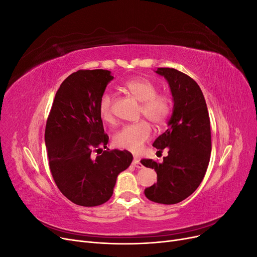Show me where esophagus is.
<instances>
[{
    "label": "esophagus",
    "instance_id": "1",
    "mask_svg": "<svg viewBox=\"0 0 257 257\" xmlns=\"http://www.w3.org/2000/svg\"><path fill=\"white\" fill-rule=\"evenodd\" d=\"M132 165L135 166L136 168H143V164H142L141 161H139L137 158H134L133 162H132Z\"/></svg>",
    "mask_w": 257,
    "mask_h": 257
}]
</instances>
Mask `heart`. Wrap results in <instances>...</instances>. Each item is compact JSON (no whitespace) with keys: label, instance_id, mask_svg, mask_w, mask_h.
<instances>
[{"label":"heart","instance_id":"b5f03b06","mask_svg":"<svg viewBox=\"0 0 257 257\" xmlns=\"http://www.w3.org/2000/svg\"><path fill=\"white\" fill-rule=\"evenodd\" d=\"M131 95L142 102L141 113L155 125L165 123L172 113V100L166 95L158 93V87L153 81L144 77H136L123 84ZM113 97L111 93L104 92L98 100V112L105 122H112ZM151 137V127L146 121L124 125L113 136L114 145L121 149L137 153L144 144Z\"/></svg>","mask_w":257,"mask_h":257}]
</instances>
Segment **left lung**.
Wrapping results in <instances>:
<instances>
[{"instance_id": "1", "label": "left lung", "mask_w": 257, "mask_h": 257, "mask_svg": "<svg viewBox=\"0 0 257 257\" xmlns=\"http://www.w3.org/2000/svg\"><path fill=\"white\" fill-rule=\"evenodd\" d=\"M154 72L167 80L174 108L168 128L153 143L159 152L166 148L168 155L162 163L141 161L158 175L145 195L154 203L173 205L188 198L205 177L211 153L210 119L203 92L191 77L169 67Z\"/></svg>"}]
</instances>
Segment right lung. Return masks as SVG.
I'll list each match as a JSON object with an SVG mask.
<instances>
[{"instance_id": "obj_1", "label": "right lung", "mask_w": 257, "mask_h": 257, "mask_svg": "<svg viewBox=\"0 0 257 257\" xmlns=\"http://www.w3.org/2000/svg\"><path fill=\"white\" fill-rule=\"evenodd\" d=\"M112 79L106 69L69 75L56 93L46 124L45 144L53 180L66 198L83 207L109 200L118 175L133 161L126 150H102L95 159L92 155L94 148H107L109 139L98 100Z\"/></svg>"}]
</instances>
